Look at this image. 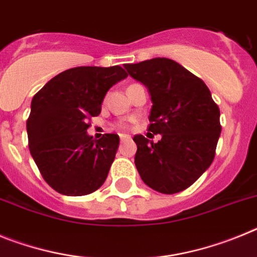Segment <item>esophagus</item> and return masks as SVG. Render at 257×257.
I'll use <instances>...</instances> for the list:
<instances>
[{"label": "esophagus", "mask_w": 257, "mask_h": 257, "mask_svg": "<svg viewBox=\"0 0 257 257\" xmlns=\"http://www.w3.org/2000/svg\"><path fill=\"white\" fill-rule=\"evenodd\" d=\"M119 138H121V142H124V140H128V139H130V136H128V135H124V134H122V135H119Z\"/></svg>", "instance_id": "esophagus-1"}]
</instances>
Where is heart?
I'll use <instances>...</instances> for the list:
<instances>
[{
	"label": "heart",
	"mask_w": 257,
	"mask_h": 257,
	"mask_svg": "<svg viewBox=\"0 0 257 257\" xmlns=\"http://www.w3.org/2000/svg\"><path fill=\"white\" fill-rule=\"evenodd\" d=\"M118 126L121 127V128H126V127H127V124H126V123H121V124H118Z\"/></svg>",
	"instance_id": "1"
}]
</instances>
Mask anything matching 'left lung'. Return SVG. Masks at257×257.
I'll return each instance as SVG.
<instances>
[{"mask_svg":"<svg viewBox=\"0 0 257 257\" xmlns=\"http://www.w3.org/2000/svg\"><path fill=\"white\" fill-rule=\"evenodd\" d=\"M124 68L148 87L153 103L148 131L162 136L158 143L134 136L140 178L163 194L187 189L215 158L221 133L219 106L206 83L171 59L154 58Z\"/></svg>","mask_w":257,"mask_h":257,"instance_id":"8db88e82","label":"left lung"}]
</instances>
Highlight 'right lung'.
I'll list each match as a JSON object with an SVG mask.
<instances>
[{
	"instance_id": "obj_1",
	"label": "right lung",
	"mask_w": 257,
	"mask_h": 257,
	"mask_svg": "<svg viewBox=\"0 0 257 257\" xmlns=\"http://www.w3.org/2000/svg\"><path fill=\"white\" fill-rule=\"evenodd\" d=\"M119 65L77 67L51 78L33 96L27 119L28 145L42 178L64 196H86L101 187L119 145V136L94 140L88 119L114 83L126 78Z\"/></svg>"
}]
</instances>
